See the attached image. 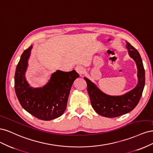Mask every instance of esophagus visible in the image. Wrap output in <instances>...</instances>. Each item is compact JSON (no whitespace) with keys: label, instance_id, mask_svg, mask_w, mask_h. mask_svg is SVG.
Returning a JSON list of instances; mask_svg holds the SVG:
<instances>
[{"label":"esophagus","instance_id":"obj_1","mask_svg":"<svg viewBox=\"0 0 153 153\" xmlns=\"http://www.w3.org/2000/svg\"><path fill=\"white\" fill-rule=\"evenodd\" d=\"M75 71L79 74L80 75H82L83 73H84V68H83L82 66H77L76 68H75Z\"/></svg>","mask_w":153,"mask_h":153}]
</instances>
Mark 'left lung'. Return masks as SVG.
Returning <instances> with one entry per match:
<instances>
[{
  "instance_id": "1",
  "label": "left lung",
  "mask_w": 153,
  "mask_h": 153,
  "mask_svg": "<svg viewBox=\"0 0 153 153\" xmlns=\"http://www.w3.org/2000/svg\"><path fill=\"white\" fill-rule=\"evenodd\" d=\"M126 48L137 68L138 84L134 89L121 96H110L104 93L93 82L84 77L92 108L103 117H116L131 112L142 96L145 85V70L140 55L128 42H126Z\"/></svg>"
}]
</instances>
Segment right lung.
Instances as JSON below:
<instances>
[{
    "instance_id": "add662e5",
    "label": "right lung",
    "mask_w": 153,
    "mask_h": 153,
    "mask_svg": "<svg viewBox=\"0 0 153 153\" xmlns=\"http://www.w3.org/2000/svg\"><path fill=\"white\" fill-rule=\"evenodd\" d=\"M32 46L21 55L16 68L15 89L18 101L27 112L43 121H50L62 115L66 109L71 86L79 75L75 71L57 70L47 84L41 87L30 86L25 78Z\"/></svg>"
}]
</instances>
